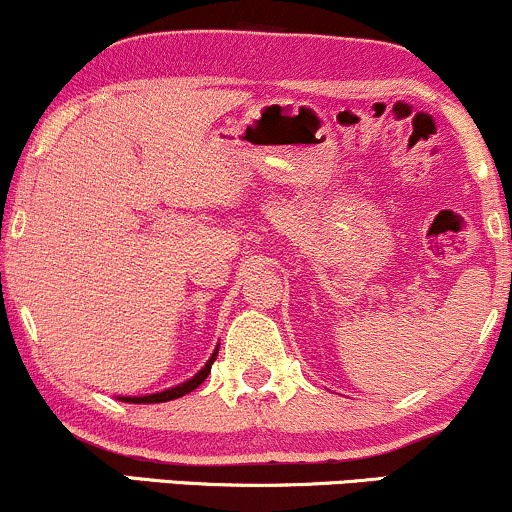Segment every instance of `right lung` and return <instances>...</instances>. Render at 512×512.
<instances>
[{
    "instance_id": "1",
    "label": "right lung",
    "mask_w": 512,
    "mask_h": 512,
    "mask_svg": "<svg viewBox=\"0 0 512 512\" xmlns=\"http://www.w3.org/2000/svg\"><path fill=\"white\" fill-rule=\"evenodd\" d=\"M216 354H219V349H214V354L209 356V361L204 363V368L199 370V373L192 375L190 380H185V383L175 385V387H168V390L163 392H154V395H142V397H120L122 402H132V404H158V402H170V399H178L182 395H187V392L197 390L199 385L207 380V375L211 373V363L216 361Z\"/></svg>"
}]
</instances>
